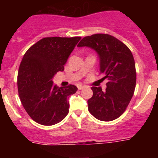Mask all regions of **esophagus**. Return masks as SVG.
Here are the masks:
<instances>
[{
  "instance_id": "34e87169",
  "label": "esophagus",
  "mask_w": 158,
  "mask_h": 158,
  "mask_svg": "<svg viewBox=\"0 0 158 158\" xmlns=\"http://www.w3.org/2000/svg\"><path fill=\"white\" fill-rule=\"evenodd\" d=\"M77 88H78V89H79V90H81V89H85V86L81 85H77Z\"/></svg>"
}]
</instances>
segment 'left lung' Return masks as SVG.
I'll return each instance as SVG.
<instances>
[{
    "label": "left lung",
    "mask_w": 158,
    "mask_h": 158,
    "mask_svg": "<svg viewBox=\"0 0 158 158\" xmlns=\"http://www.w3.org/2000/svg\"><path fill=\"white\" fill-rule=\"evenodd\" d=\"M77 47L93 49L100 58V73L107 78V89L92 87L93 95L88 100L89 111L99 120L111 121L125 111L136 85L133 54L123 43L107 34L83 38Z\"/></svg>",
    "instance_id": "obj_1"
}]
</instances>
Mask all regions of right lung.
Masks as SVG:
<instances>
[{
  "label": "right lung",
  "mask_w": 158,
  "mask_h": 158,
  "mask_svg": "<svg viewBox=\"0 0 158 158\" xmlns=\"http://www.w3.org/2000/svg\"><path fill=\"white\" fill-rule=\"evenodd\" d=\"M81 37H47L35 43L25 53L17 77L19 96L29 116L38 123L51 126L69 113L68 98L77 88L73 85H53L57 72L64 70L74 47Z\"/></svg>",
  "instance_id": "obj_1"
}]
</instances>
